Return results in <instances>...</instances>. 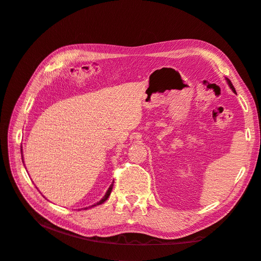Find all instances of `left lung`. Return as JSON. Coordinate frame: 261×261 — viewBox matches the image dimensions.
<instances>
[{
	"instance_id": "8db88e82",
	"label": "left lung",
	"mask_w": 261,
	"mask_h": 261,
	"mask_svg": "<svg viewBox=\"0 0 261 261\" xmlns=\"http://www.w3.org/2000/svg\"><path fill=\"white\" fill-rule=\"evenodd\" d=\"M225 80H226V82H227V85H228V86H230V88H231V89H232V91H233V92H235V93H236V91H235V88H234V86H233V85H232V83H231V81H230V80H227V78H225Z\"/></svg>"
}]
</instances>
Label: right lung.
<instances>
[{
  "instance_id": "add662e5",
  "label": "right lung",
  "mask_w": 261,
  "mask_h": 261,
  "mask_svg": "<svg viewBox=\"0 0 261 261\" xmlns=\"http://www.w3.org/2000/svg\"><path fill=\"white\" fill-rule=\"evenodd\" d=\"M21 150V159H22V149H20ZM23 162V161H22ZM113 183H114V180L112 181V184L110 185V187L108 188V191H107V193H106V195L102 197V199L100 200V201H98L97 203H94V204H92V206H89V207H87V208H91V207H94V206H98V204H101V203H103L108 198H109V196H110V194H111V192H112V188H113ZM87 208H85V209H87Z\"/></svg>"
}]
</instances>
